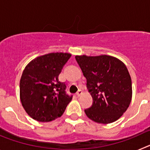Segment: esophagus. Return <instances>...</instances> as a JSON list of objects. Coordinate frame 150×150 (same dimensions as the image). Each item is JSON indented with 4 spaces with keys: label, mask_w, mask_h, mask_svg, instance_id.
<instances>
[{
    "label": "esophagus",
    "mask_w": 150,
    "mask_h": 150,
    "mask_svg": "<svg viewBox=\"0 0 150 150\" xmlns=\"http://www.w3.org/2000/svg\"><path fill=\"white\" fill-rule=\"evenodd\" d=\"M82 94H83V91H82L81 89H79V90H78L77 92H76V95H77V97L81 96Z\"/></svg>",
    "instance_id": "1"
}]
</instances>
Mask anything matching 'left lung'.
Returning <instances> with one entry per match:
<instances>
[{"instance_id": "8db88e82", "label": "left lung", "mask_w": 150, "mask_h": 150, "mask_svg": "<svg viewBox=\"0 0 150 150\" xmlns=\"http://www.w3.org/2000/svg\"><path fill=\"white\" fill-rule=\"evenodd\" d=\"M76 62L87 79L93 104L86 115L97 123L109 124L119 120L130 105L132 79L122 61L111 55H76Z\"/></svg>"}]
</instances>
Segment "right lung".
Masks as SVG:
<instances>
[{"instance_id": "1", "label": "right lung", "mask_w": 150, "mask_h": 150, "mask_svg": "<svg viewBox=\"0 0 150 150\" xmlns=\"http://www.w3.org/2000/svg\"><path fill=\"white\" fill-rule=\"evenodd\" d=\"M66 52H52L30 61L24 69L19 83L22 105L29 116L41 122L61 117L72 100L65 83L59 76L71 58Z\"/></svg>"}]
</instances>
